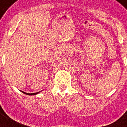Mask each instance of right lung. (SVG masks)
Instances as JSON below:
<instances>
[{
	"label": "right lung",
	"instance_id": "add662e5",
	"mask_svg": "<svg viewBox=\"0 0 127 127\" xmlns=\"http://www.w3.org/2000/svg\"><path fill=\"white\" fill-rule=\"evenodd\" d=\"M22 92L23 93H24V94L28 95H36V94H37V93H39V92H37V93H25V92Z\"/></svg>",
	"mask_w": 127,
	"mask_h": 127
}]
</instances>
